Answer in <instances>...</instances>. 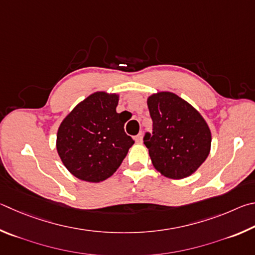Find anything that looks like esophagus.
Instances as JSON below:
<instances>
[{
	"mask_svg": "<svg viewBox=\"0 0 255 255\" xmlns=\"http://www.w3.org/2000/svg\"><path fill=\"white\" fill-rule=\"evenodd\" d=\"M135 142L136 143H142V133H139V134L135 136Z\"/></svg>",
	"mask_w": 255,
	"mask_h": 255,
	"instance_id": "esophagus-1",
	"label": "esophagus"
}]
</instances>
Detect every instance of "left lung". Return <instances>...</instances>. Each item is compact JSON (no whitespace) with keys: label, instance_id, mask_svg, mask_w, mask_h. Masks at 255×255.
<instances>
[{"label":"left lung","instance_id":"1","mask_svg":"<svg viewBox=\"0 0 255 255\" xmlns=\"http://www.w3.org/2000/svg\"><path fill=\"white\" fill-rule=\"evenodd\" d=\"M146 104L153 121L144 144L155 170L170 179H184L207 159L212 133L203 115L172 92L151 94Z\"/></svg>","mask_w":255,"mask_h":255}]
</instances>
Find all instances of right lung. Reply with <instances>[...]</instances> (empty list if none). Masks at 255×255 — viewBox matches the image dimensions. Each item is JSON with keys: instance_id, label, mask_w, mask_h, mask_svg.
<instances>
[{"instance_id": "add662e5", "label": "right lung", "mask_w": 255, "mask_h": 255, "mask_svg": "<svg viewBox=\"0 0 255 255\" xmlns=\"http://www.w3.org/2000/svg\"><path fill=\"white\" fill-rule=\"evenodd\" d=\"M119 98L116 93H93L58 128V155L67 170L80 180L100 182L110 178L134 143L124 132L127 120L116 112Z\"/></svg>"}]
</instances>
